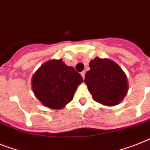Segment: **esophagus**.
<instances>
[{"label": "esophagus", "mask_w": 150, "mask_h": 150, "mask_svg": "<svg viewBox=\"0 0 150 150\" xmlns=\"http://www.w3.org/2000/svg\"><path fill=\"white\" fill-rule=\"evenodd\" d=\"M85 74H86V72H85V71H83V72H81V76H82V77H83V79H84V78H85Z\"/></svg>", "instance_id": "obj_1"}]
</instances>
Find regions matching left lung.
Masks as SVG:
<instances>
[{
    "label": "left lung",
    "mask_w": 150,
    "mask_h": 150,
    "mask_svg": "<svg viewBox=\"0 0 150 150\" xmlns=\"http://www.w3.org/2000/svg\"><path fill=\"white\" fill-rule=\"evenodd\" d=\"M89 67L84 82L93 99L103 106L119 104L129 90L127 76L122 68L112 60L98 57L90 60Z\"/></svg>",
    "instance_id": "left-lung-1"
}]
</instances>
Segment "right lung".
I'll return each instance as SVG.
<instances>
[{
    "mask_svg": "<svg viewBox=\"0 0 150 150\" xmlns=\"http://www.w3.org/2000/svg\"><path fill=\"white\" fill-rule=\"evenodd\" d=\"M82 76L62 59L45 62L33 74L31 79L34 96L46 107L60 110L74 98Z\"/></svg>",
    "mask_w": 150,
    "mask_h": 150,
    "instance_id": "1",
    "label": "right lung"
}]
</instances>
